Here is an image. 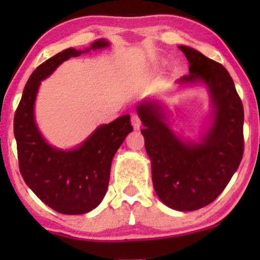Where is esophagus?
<instances>
[{
  "label": "esophagus",
  "mask_w": 260,
  "mask_h": 260,
  "mask_svg": "<svg viewBox=\"0 0 260 260\" xmlns=\"http://www.w3.org/2000/svg\"><path fill=\"white\" fill-rule=\"evenodd\" d=\"M131 122H132L133 127L136 128V129L140 127V124H142V120H140L138 113H132V116H131Z\"/></svg>",
  "instance_id": "1"
}]
</instances>
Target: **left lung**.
I'll return each mask as SVG.
<instances>
[{
  "label": "left lung",
  "instance_id": "left-lung-1",
  "mask_svg": "<svg viewBox=\"0 0 260 260\" xmlns=\"http://www.w3.org/2000/svg\"><path fill=\"white\" fill-rule=\"evenodd\" d=\"M178 49L189 62L190 72L181 82L202 80L210 89L214 124L202 143H183L153 104H142L138 113L144 124L142 133L151 159L155 192L168 207L192 211L215 201L240 166L244 113L234 80L221 63L188 46Z\"/></svg>",
  "mask_w": 260,
  "mask_h": 260
}]
</instances>
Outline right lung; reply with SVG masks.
Masks as SVG:
<instances>
[{"label": "right lung", "instance_id": "1", "mask_svg": "<svg viewBox=\"0 0 260 260\" xmlns=\"http://www.w3.org/2000/svg\"><path fill=\"white\" fill-rule=\"evenodd\" d=\"M107 45V41L99 39L90 49ZM82 52L67 49L39 66L26 82L14 113V137L23 180L40 201L67 215L85 214L100 204L109 186L113 155L133 131L129 115H124L100 126L82 147L74 150H57L45 143L32 112L40 80L50 76L66 59L77 57Z\"/></svg>", "mask_w": 260, "mask_h": 260}]
</instances>
